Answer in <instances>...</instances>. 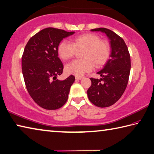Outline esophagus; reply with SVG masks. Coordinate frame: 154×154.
I'll list each match as a JSON object with an SVG mask.
<instances>
[{
  "label": "esophagus",
  "instance_id": "34e87169",
  "mask_svg": "<svg viewBox=\"0 0 154 154\" xmlns=\"http://www.w3.org/2000/svg\"><path fill=\"white\" fill-rule=\"evenodd\" d=\"M83 78V76H76V80H82Z\"/></svg>",
  "mask_w": 154,
  "mask_h": 154
}]
</instances>
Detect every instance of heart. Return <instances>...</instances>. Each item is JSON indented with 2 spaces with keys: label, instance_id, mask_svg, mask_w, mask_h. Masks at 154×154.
Listing matches in <instances>:
<instances>
[{
  "label": "heart",
  "instance_id": "b5f03b06",
  "mask_svg": "<svg viewBox=\"0 0 154 154\" xmlns=\"http://www.w3.org/2000/svg\"><path fill=\"white\" fill-rule=\"evenodd\" d=\"M83 50L81 53L82 59L73 61L66 65V74L83 76L91 71L94 66L98 68L105 64L111 53L108 42L103 41L99 36L93 33H85L75 37L71 39V43L61 42L57 45V52L60 59L68 60L74 56L76 50Z\"/></svg>",
  "mask_w": 154,
  "mask_h": 154
}]
</instances>
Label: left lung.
Masks as SVG:
<instances>
[{
	"label": "left lung",
	"instance_id": "left-lung-1",
	"mask_svg": "<svg viewBox=\"0 0 154 154\" xmlns=\"http://www.w3.org/2000/svg\"><path fill=\"white\" fill-rule=\"evenodd\" d=\"M92 31L105 33L110 39L111 53L105 66L98 72L101 78H91V86L87 91L90 101L98 107H108L119 99L128 83L131 59L124 40L115 32L106 28H97Z\"/></svg>",
	"mask_w": 154,
	"mask_h": 154
}]
</instances>
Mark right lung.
<instances>
[{
    "instance_id": "obj_1",
    "label": "right lung",
    "mask_w": 154,
    "mask_h": 154,
    "mask_svg": "<svg viewBox=\"0 0 154 154\" xmlns=\"http://www.w3.org/2000/svg\"><path fill=\"white\" fill-rule=\"evenodd\" d=\"M74 31L48 27L29 40L22 56V72L26 88L33 100L47 110L60 109L68 100L75 77L57 79L63 66L58 57L57 45Z\"/></svg>"
}]
</instances>
